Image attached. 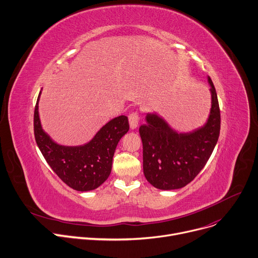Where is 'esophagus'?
I'll return each instance as SVG.
<instances>
[{
	"label": "esophagus",
	"mask_w": 258,
	"mask_h": 258,
	"mask_svg": "<svg viewBox=\"0 0 258 258\" xmlns=\"http://www.w3.org/2000/svg\"><path fill=\"white\" fill-rule=\"evenodd\" d=\"M128 121H130V126L132 130L137 128L139 123V114L137 112H133L128 116Z\"/></svg>",
	"instance_id": "obj_1"
}]
</instances>
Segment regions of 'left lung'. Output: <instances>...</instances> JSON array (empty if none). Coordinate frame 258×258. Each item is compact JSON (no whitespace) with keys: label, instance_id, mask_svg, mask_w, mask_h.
Segmentation results:
<instances>
[{"label":"left lung","instance_id":"8db88e82","mask_svg":"<svg viewBox=\"0 0 258 258\" xmlns=\"http://www.w3.org/2000/svg\"><path fill=\"white\" fill-rule=\"evenodd\" d=\"M212 107L204 125L178 133L157 113L146 115L139 133L143 143V172L147 181L160 190H175L191 182L212 156L221 126L220 108L213 81Z\"/></svg>","mask_w":258,"mask_h":258}]
</instances>
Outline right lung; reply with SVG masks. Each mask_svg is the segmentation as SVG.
Returning a JSON list of instances; mask_svg holds the SVG:
<instances>
[{
    "instance_id": "add662e5",
    "label": "right lung",
    "mask_w": 258,
    "mask_h": 258,
    "mask_svg": "<svg viewBox=\"0 0 258 258\" xmlns=\"http://www.w3.org/2000/svg\"><path fill=\"white\" fill-rule=\"evenodd\" d=\"M38 95L34 111V135L45 161L54 172L74 190H94L109 177L114 152L120 139L128 132L126 116L113 118L102 126L92 140L80 146H65L56 143L43 131L39 118Z\"/></svg>"
}]
</instances>
